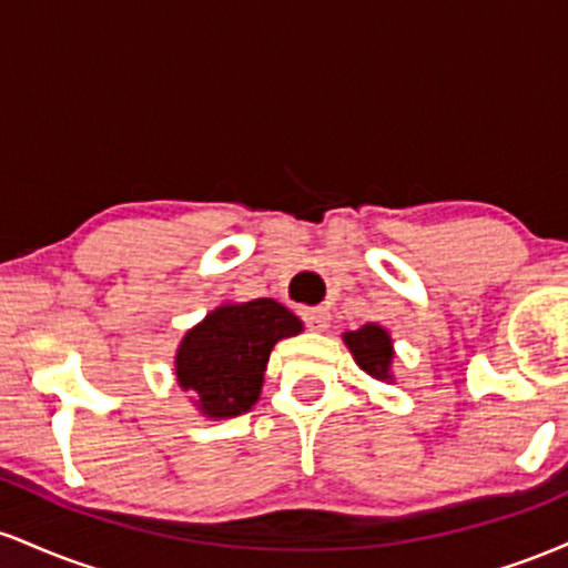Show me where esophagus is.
Instances as JSON below:
<instances>
[{
  "label": "esophagus",
  "instance_id": "34e87169",
  "mask_svg": "<svg viewBox=\"0 0 568 568\" xmlns=\"http://www.w3.org/2000/svg\"><path fill=\"white\" fill-rule=\"evenodd\" d=\"M302 317H304V323L310 325L312 331H317V334L328 328V323H331V312L325 310V306H315V310H304Z\"/></svg>",
  "mask_w": 568,
  "mask_h": 568
}]
</instances>
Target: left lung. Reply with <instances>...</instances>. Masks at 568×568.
Here are the masks:
<instances>
[{"mask_svg":"<svg viewBox=\"0 0 568 568\" xmlns=\"http://www.w3.org/2000/svg\"><path fill=\"white\" fill-rule=\"evenodd\" d=\"M344 344H347L355 363L366 374L374 376L379 382H389L393 374H389V366H393V338H389L387 331L376 323H366L363 328L347 331L344 334Z\"/></svg>","mask_w":568,"mask_h":568,"instance_id":"1","label":"left lung"}]
</instances>
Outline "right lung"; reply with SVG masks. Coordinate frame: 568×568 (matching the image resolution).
Wrapping results in <instances>:
<instances>
[{"label": "right lung", "instance_id": "1", "mask_svg": "<svg viewBox=\"0 0 568 568\" xmlns=\"http://www.w3.org/2000/svg\"><path fill=\"white\" fill-rule=\"evenodd\" d=\"M304 325L275 298L221 304L186 331L175 352V382L211 419H230L256 406L270 352Z\"/></svg>", "mask_w": 568, "mask_h": 568}]
</instances>
